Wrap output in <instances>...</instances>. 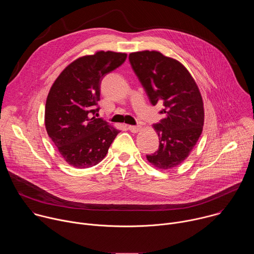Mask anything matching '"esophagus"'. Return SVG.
Wrapping results in <instances>:
<instances>
[{"mask_svg": "<svg viewBox=\"0 0 254 254\" xmlns=\"http://www.w3.org/2000/svg\"><path fill=\"white\" fill-rule=\"evenodd\" d=\"M127 128L131 131V132H137L141 129V127L140 126H128Z\"/></svg>", "mask_w": 254, "mask_h": 254, "instance_id": "1", "label": "esophagus"}]
</instances>
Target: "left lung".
<instances>
[{
    "instance_id": "8db88e82",
    "label": "left lung",
    "mask_w": 254,
    "mask_h": 254,
    "mask_svg": "<svg viewBox=\"0 0 254 254\" xmlns=\"http://www.w3.org/2000/svg\"><path fill=\"white\" fill-rule=\"evenodd\" d=\"M129 63L151 103L164 106L165 119L154 125L159 149L147 155L159 169H172L182 163L198 141L204 125V107L199 88L186 67L158 51L128 55Z\"/></svg>"
}]
</instances>
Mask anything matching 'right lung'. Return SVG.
<instances>
[{
  "label": "right lung",
  "instance_id": "1",
  "mask_svg": "<svg viewBox=\"0 0 254 254\" xmlns=\"http://www.w3.org/2000/svg\"><path fill=\"white\" fill-rule=\"evenodd\" d=\"M126 53L98 51L69 64L54 81L45 105V127L63 159L74 168L97 165L121 131L95 115L100 83Z\"/></svg>",
  "mask_w": 254,
  "mask_h": 254
}]
</instances>
